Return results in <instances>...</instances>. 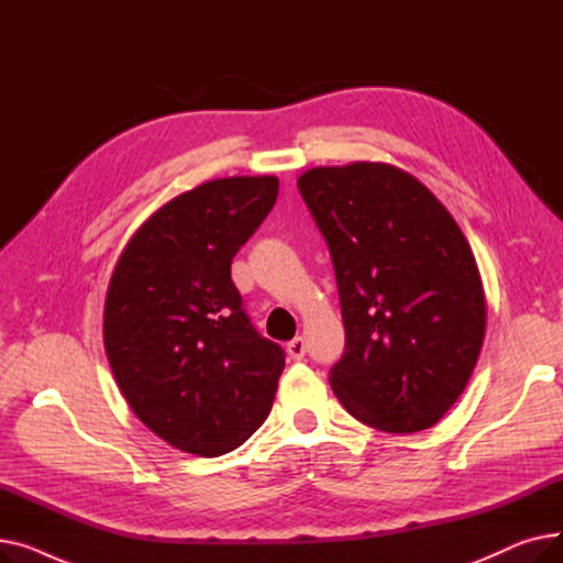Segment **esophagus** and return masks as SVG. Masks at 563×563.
Wrapping results in <instances>:
<instances>
[{"label": "esophagus", "mask_w": 563, "mask_h": 563, "mask_svg": "<svg viewBox=\"0 0 563 563\" xmlns=\"http://www.w3.org/2000/svg\"><path fill=\"white\" fill-rule=\"evenodd\" d=\"M287 353H289V358L301 361L306 356V340L299 335V338H294L291 342H287Z\"/></svg>", "instance_id": "34e87169"}]
</instances>
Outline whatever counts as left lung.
Segmentation results:
<instances>
[{
	"mask_svg": "<svg viewBox=\"0 0 563 563\" xmlns=\"http://www.w3.org/2000/svg\"><path fill=\"white\" fill-rule=\"evenodd\" d=\"M299 191L329 244L344 321L331 388L388 433L433 427L465 390L486 333L477 260L420 180L380 162L317 166Z\"/></svg>",
	"mask_w": 563,
	"mask_h": 563,
	"instance_id": "left-lung-1",
	"label": "left lung"
}]
</instances>
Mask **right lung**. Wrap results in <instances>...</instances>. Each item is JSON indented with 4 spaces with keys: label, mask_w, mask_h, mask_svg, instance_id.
<instances>
[{
    "label": "right lung",
    "mask_w": 563,
    "mask_h": 563,
    "mask_svg": "<svg viewBox=\"0 0 563 563\" xmlns=\"http://www.w3.org/2000/svg\"><path fill=\"white\" fill-rule=\"evenodd\" d=\"M276 198L274 175L202 183L159 207L115 262L111 372L134 416L183 452L228 454L272 410L285 351L253 329L230 264Z\"/></svg>",
    "instance_id": "obj_1"
}]
</instances>
